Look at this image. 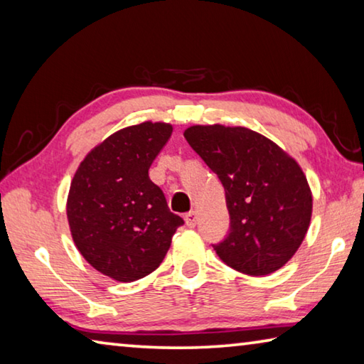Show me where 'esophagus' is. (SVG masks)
<instances>
[{
	"label": "esophagus",
	"mask_w": 364,
	"mask_h": 364,
	"mask_svg": "<svg viewBox=\"0 0 364 364\" xmlns=\"http://www.w3.org/2000/svg\"><path fill=\"white\" fill-rule=\"evenodd\" d=\"M184 220H186V225L189 228H194L197 225V212H189Z\"/></svg>",
	"instance_id": "34e87169"
}]
</instances>
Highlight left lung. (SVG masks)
<instances>
[{
    "mask_svg": "<svg viewBox=\"0 0 364 364\" xmlns=\"http://www.w3.org/2000/svg\"><path fill=\"white\" fill-rule=\"evenodd\" d=\"M225 188L230 232L213 245L228 267L267 276L284 267L304 242L313 196L297 160L245 127L193 125L184 130Z\"/></svg>",
    "mask_w": 364,
    "mask_h": 364,
    "instance_id": "8db88e82",
    "label": "left lung"
}]
</instances>
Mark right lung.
Here are the masks:
<instances>
[{"label":"right lung","mask_w":364,"mask_h":364,"mask_svg":"<svg viewBox=\"0 0 364 364\" xmlns=\"http://www.w3.org/2000/svg\"><path fill=\"white\" fill-rule=\"evenodd\" d=\"M165 122L115 132L78 165L67 196L72 239L91 267L132 282L151 274L184 221L149 178V167L171 136Z\"/></svg>","instance_id":"right-lung-1"}]
</instances>
